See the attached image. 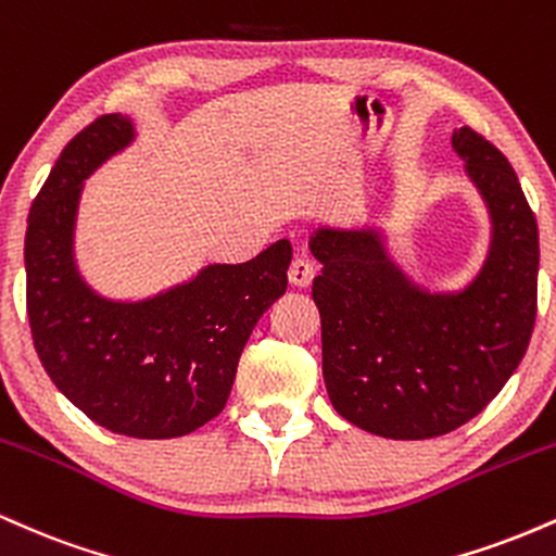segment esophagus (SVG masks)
<instances>
[{
  "label": "esophagus",
  "instance_id": "34e87169",
  "mask_svg": "<svg viewBox=\"0 0 556 556\" xmlns=\"http://www.w3.org/2000/svg\"><path fill=\"white\" fill-rule=\"evenodd\" d=\"M290 282L292 285H298V287H308L311 282H314V277H316V266H314V261H311L308 256H298V258H292V264H290Z\"/></svg>",
  "mask_w": 556,
  "mask_h": 556
}]
</instances>
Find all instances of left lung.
Returning a JSON list of instances; mask_svg holds the SVG:
<instances>
[{"label":"left lung","instance_id":"left-lung-1","mask_svg":"<svg viewBox=\"0 0 556 556\" xmlns=\"http://www.w3.org/2000/svg\"><path fill=\"white\" fill-rule=\"evenodd\" d=\"M452 146L491 214L486 264L465 290H420L387 258L376 229L311 238L329 400L384 439L460 429L502 392L533 334L539 227L518 175L473 127L455 130Z\"/></svg>","mask_w":556,"mask_h":556}]
</instances>
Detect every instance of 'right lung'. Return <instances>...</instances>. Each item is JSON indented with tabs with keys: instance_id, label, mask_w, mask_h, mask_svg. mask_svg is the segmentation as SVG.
<instances>
[{
	"instance_id": "add662e5",
	"label": "right lung",
	"mask_w": 556,
	"mask_h": 556,
	"mask_svg": "<svg viewBox=\"0 0 556 556\" xmlns=\"http://www.w3.org/2000/svg\"><path fill=\"white\" fill-rule=\"evenodd\" d=\"M132 136L130 119L104 114L62 149L28 214L25 305L41 366L78 410L114 433L172 439L227 405L248 337L285 295L292 245L212 264L138 303L96 295L73 258L83 180Z\"/></svg>"
}]
</instances>
